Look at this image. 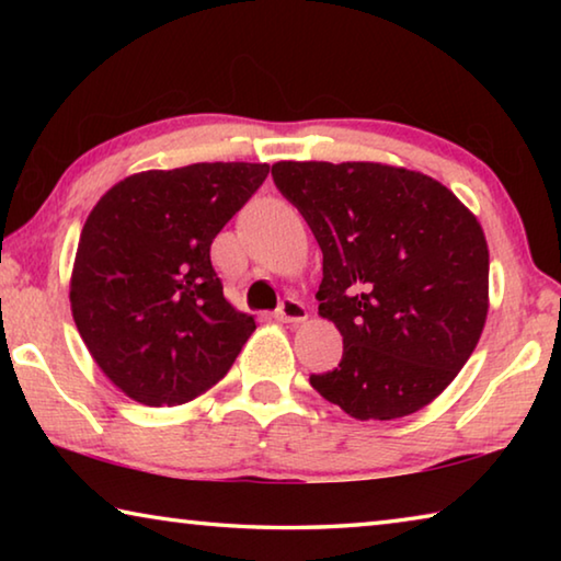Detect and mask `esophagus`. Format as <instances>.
<instances>
[{"label":"esophagus","mask_w":561,"mask_h":561,"mask_svg":"<svg viewBox=\"0 0 561 561\" xmlns=\"http://www.w3.org/2000/svg\"><path fill=\"white\" fill-rule=\"evenodd\" d=\"M274 319L282 321V324H301L307 319V307L301 301L287 297L279 304V309L274 311Z\"/></svg>","instance_id":"34e87169"}]
</instances>
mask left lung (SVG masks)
Returning a JSON list of instances; mask_svg holds the SVG:
<instances>
[{
	"mask_svg": "<svg viewBox=\"0 0 561 561\" xmlns=\"http://www.w3.org/2000/svg\"><path fill=\"white\" fill-rule=\"evenodd\" d=\"M324 254L319 314L344 336L334 371L309 383L356 421H393L438 398L488 319L490 252L438 180L383 163L272 165Z\"/></svg>",
	"mask_w": 561,
	"mask_h": 561,
	"instance_id": "left-lung-1",
	"label": "left lung"
}]
</instances>
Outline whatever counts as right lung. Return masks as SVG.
<instances>
[{"mask_svg": "<svg viewBox=\"0 0 561 561\" xmlns=\"http://www.w3.org/2000/svg\"><path fill=\"white\" fill-rule=\"evenodd\" d=\"M267 163L146 170L113 185L81 230L71 314L89 354L144 405H180L230 371L254 319L222 294L210 244Z\"/></svg>", "mask_w": 561, "mask_h": 561, "instance_id": "obj_1", "label": "right lung"}]
</instances>
